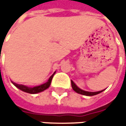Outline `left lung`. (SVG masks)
<instances>
[{"instance_id":"left-lung-1","label":"left lung","mask_w":126,"mask_h":126,"mask_svg":"<svg viewBox=\"0 0 126 126\" xmlns=\"http://www.w3.org/2000/svg\"><path fill=\"white\" fill-rule=\"evenodd\" d=\"M71 84H72V89H73L76 92H77L79 94H83V95H86V96H94V95L100 94V92H102V91H104L103 90V91H96V92H90V91H85L80 89L79 87L76 86V85L72 81H71Z\"/></svg>"}]
</instances>
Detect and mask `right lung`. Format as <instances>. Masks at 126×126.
<instances>
[{
	"label": "right lung",
	"mask_w": 126,
	"mask_h": 126,
	"mask_svg": "<svg viewBox=\"0 0 126 126\" xmlns=\"http://www.w3.org/2000/svg\"><path fill=\"white\" fill-rule=\"evenodd\" d=\"M55 74V72L54 74H53L48 79V81L46 82V83L43 84V85H38V86H35V87H33V88H29V87H27V86H25L23 85H18V84H16L14 83V82H12V83L15 85L16 88H18L19 89H20L21 91H24V92H26V93H29V94H37V93H39V92H41V91L46 90L47 88H48L50 87V85L51 83V80L54 77V75Z\"/></svg>",
	"instance_id": "add662e5"
}]
</instances>
